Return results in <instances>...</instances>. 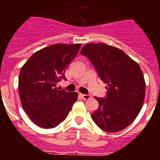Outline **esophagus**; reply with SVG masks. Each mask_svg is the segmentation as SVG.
I'll return each mask as SVG.
<instances>
[{
	"mask_svg": "<svg viewBox=\"0 0 160 160\" xmlns=\"http://www.w3.org/2000/svg\"><path fill=\"white\" fill-rule=\"evenodd\" d=\"M80 95L82 97L83 99H89V98H91V95H90V94H80Z\"/></svg>",
	"mask_w": 160,
	"mask_h": 160,
	"instance_id": "esophagus-1",
	"label": "esophagus"
}]
</instances>
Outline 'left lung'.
<instances>
[{
	"label": "left lung",
	"instance_id": "left-lung-1",
	"mask_svg": "<svg viewBox=\"0 0 160 160\" xmlns=\"http://www.w3.org/2000/svg\"><path fill=\"white\" fill-rule=\"evenodd\" d=\"M81 54L88 58L102 81L107 83V98L94 97L98 108L93 121L107 132H118L136 118L143 105L146 83L138 63L122 49L104 43L85 45Z\"/></svg>",
	"mask_w": 160,
	"mask_h": 160
}]
</instances>
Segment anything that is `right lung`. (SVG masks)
Wrapping results in <instances>:
<instances>
[{"mask_svg": "<svg viewBox=\"0 0 160 160\" xmlns=\"http://www.w3.org/2000/svg\"><path fill=\"white\" fill-rule=\"evenodd\" d=\"M82 44H54L35 52L23 65L18 91L24 111L42 128H53L68 116L78 93L57 87Z\"/></svg>", "mask_w": 160, "mask_h": 160, "instance_id": "1", "label": "right lung"}]
</instances>
